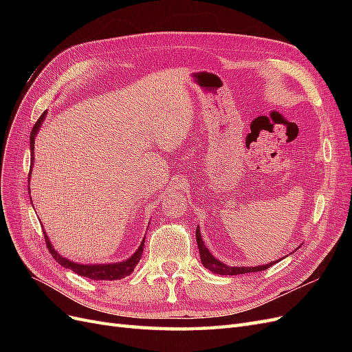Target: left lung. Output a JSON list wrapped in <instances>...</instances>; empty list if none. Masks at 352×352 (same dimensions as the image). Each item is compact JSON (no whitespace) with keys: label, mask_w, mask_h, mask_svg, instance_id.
Returning a JSON list of instances; mask_svg holds the SVG:
<instances>
[{"label":"left lung","mask_w":352,"mask_h":352,"mask_svg":"<svg viewBox=\"0 0 352 352\" xmlns=\"http://www.w3.org/2000/svg\"><path fill=\"white\" fill-rule=\"evenodd\" d=\"M195 236H197V243H198V250H199V257H201V263L204 265L206 269H208L210 272L216 273V274H228V276H233V274H243V273H254V272H261L269 269L270 265H273L276 261L269 263L265 265H257V267H230V265L223 264L221 261H219L217 258L212 257L210 254V251L207 250V247L202 242V238L199 235V229L197 228L195 232Z\"/></svg>","instance_id":"left-lung-1"}]
</instances>
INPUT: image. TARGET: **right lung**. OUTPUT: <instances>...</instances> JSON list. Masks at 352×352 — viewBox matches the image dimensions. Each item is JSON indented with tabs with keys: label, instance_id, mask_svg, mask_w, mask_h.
I'll use <instances>...</instances> for the list:
<instances>
[{
	"label": "right lung",
	"instance_id": "right-lung-1",
	"mask_svg": "<svg viewBox=\"0 0 352 352\" xmlns=\"http://www.w3.org/2000/svg\"><path fill=\"white\" fill-rule=\"evenodd\" d=\"M45 113L41 114L38 122L34 126V129H32V132H30V154H32L30 160H32V162H34V158H35L34 157L35 136H36L39 127L42 124V120H44ZM30 173L32 172H29V175ZM44 238H45V243H47V248H48L50 254L52 255V258H54L58 264H61L63 267H66V269H72L74 273L83 276V278L94 279V280H119V279L126 278V276H129L133 272L135 265L140 263V260H141V255H142V251H144V242H145V239H144L142 243L140 245V248H138V251L132 255L129 260L122 261V263H114V264L87 265V264H76V263H73V261H70L65 257H61V255L54 248H52V245H51L45 232H44Z\"/></svg>",
	"mask_w": 352,
	"mask_h": 352
}]
</instances>
